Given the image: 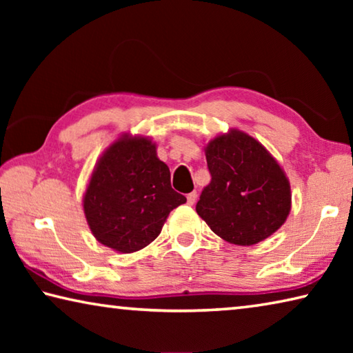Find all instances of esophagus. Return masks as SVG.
Listing matches in <instances>:
<instances>
[{
	"instance_id": "34e87169",
	"label": "esophagus",
	"mask_w": 353,
	"mask_h": 353,
	"mask_svg": "<svg viewBox=\"0 0 353 353\" xmlns=\"http://www.w3.org/2000/svg\"><path fill=\"white\" fill-rule=\"evenodd\" d=\"M196 199H198V193H196V191H193V193L187 194V202H188V205H193L194 202H196Z\"/></svg>"
}]
</instances>
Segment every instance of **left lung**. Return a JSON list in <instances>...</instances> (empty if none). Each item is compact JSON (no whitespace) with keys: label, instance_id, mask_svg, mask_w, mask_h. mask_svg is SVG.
<instances>
[{"label":"left lung","instance_id":"1","mask_svg":"<svg viewBox=\"0 0 353 353\" xmlns=\"http://www.w3.org/2000/svg\"><path fill=\"white\" fill-rule=\"evenodd\" d=\"M212 181L196 212L219 238L252 246L277 232L291 212V185L261 143L232 128L204 146Z\"/></svg>","mask_w":353,"mask_h":353}]
</instances>
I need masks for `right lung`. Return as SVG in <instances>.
I'll return each mask as SVG.
<instances>
[{
  "mask_svg": "<svg viewBox=\"0 0 353 353\" xmlns=\"http://www.w3.org/2000/svg\"><path fill=\"white\" fill-rule=\"evenodd\" d=\"M187 198L171 188L168 165L148 135L121 134L99 155L82 196L93 236L119 254L146 248Z\"/></svg>",
  "mask_w": 353,
  "mask_h": 353,
  "instance_id": "obj_1",
  "label": "right lung"
}]
</instances>
